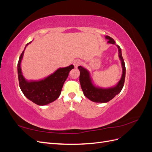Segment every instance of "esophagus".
Here are the masks:
<instances>
[{
    "instance_id": "1",
    "label": "esophagus",
    "mask_w": 152,
    "mask_h": 152,
    "mask_svg": "<svg viewBox=\"0 0 152 152\" xmlns=\"http://www.w3.org/2000/svg\"><path fill=\"white\" fill-rule=\"evenodd\" d=\"M81 64H82V61L79 60V59H77V60H75L74 63H73V65H74V66L75 68H77L80 65H81Z\"/></svg>"
}]
</instances>
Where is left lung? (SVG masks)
Returning a JSON list of instances; mask_svg holds the SVG:
<instances>
[{"label": "left lung", "instance_id": "obj_1", "mask_svg": "<svg viewBox=\"0 0 152 152\" xmlns=\"http://www.w3.org/2000/svg\"><path fill=\"white\" fill-rule=\"evenodd\" d=\"M105 38L108 40V43L112 44H115V40L112 37H110L106 35ZM116 45L118 48V56L121 61L122 66V75L120 81L118 82V84L115 87L104 89L94 86L93 82H92V80L91 79L88 70H87L86 68L82 67L81 66L78 67L79 70H80L79 80L82 90L83 91L86 97L92 101V102L95 103L108 102L109 101L112 99L116 95L120 93V92L123 88L126 77L125 63H124V59L122 56L121 48L118 45Z\"/></svg>", "mask_w": 152, "mask_h": 152}]
</instances>
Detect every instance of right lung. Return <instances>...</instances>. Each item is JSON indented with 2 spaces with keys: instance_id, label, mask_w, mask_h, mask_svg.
I'll use <instances>...</instances> for the list:
<instances>
[{
  "instance_id": "obj_1",
  "label": "right lung",
  "mask_w": 152,
  "mask_h": 152,
  "mask_svg": "<svg viewBox=\"0 0 152 152\" xmlns=\"http://www.w3.org/2000/svg\"><path fill=\"white\" fill-rule=\"evenodd\" d=\"M28 44L26 45L25 49ZM25 49L18 63V80L21 91L29 100L38 105H46L53 102L60 96L64 82L74 66L71 65L67 67L58 68L53 74L42 80H26L22 74L21 69V62Z\"/></svg>"
}]
</instances>
